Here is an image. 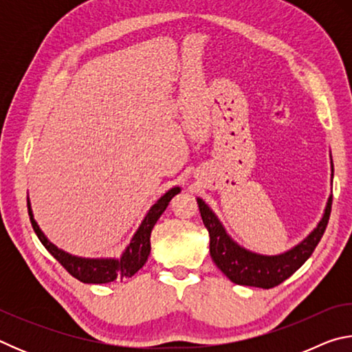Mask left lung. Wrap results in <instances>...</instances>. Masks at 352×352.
Returning a JSON list of instances; mask_svg holds the SVG:
<instances>
[{
  "instance_id": "8db88e82",
  "label": "left lung",
  "mask_w": 352,
  "mask_h": 352,
  "mask_svg": "<svg viewBox=\"0 0 352 352\" xmlns=\"http://www.w3.org/2000/svg\"><path fill=\"white\" fill-rule=\"evenodd\" d=\"M197 204L201 220H204L208 233H210V253L214 264L234 284L272 289L294 275L311 258L315 247L323 237L327 220H329L332 195L327 199L323 217L320 219L318 225L307 234V237L287 252L272 256L250 252V250L239 245L226 233L222 222L212 212L211 208L200 197L197 199Z\"/></svg>"
}]
</instances>
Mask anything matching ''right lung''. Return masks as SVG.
Wrapping results in <instances>:
<instances>
[{
	"label": "right lung",
	"mask_w": 352,
	"mask_h": 352,
	"mask_svg": "<svg viewBox=\"0 0 352 352\" xmlns=\"http://www.w3.org/2000/svg\"><path fill=\"white\" fill-rule=\"evenodd\" d=\"M180 186H175L169 189L168 192L162 195L155 205H152L151 210L147 211L144 220H142L140 228L136 230L132 241L124 250L121 258H80V256L69 254L65 250L54 245L43 231L40 230L38 223L35 222L34 214L31 210V201L28 199V211L29 217H31L32 228L35 234L38 236L40 242L43 243L45 248L50 252L54 258L60 262V264L67 269L69 275H73L76 279L85 283V284H107L115 281V279H124L133 276L136 272L142 269L146 261L151 254V233L152 228L157 223L160 216L168 208L169 201L174 195L180 192Z\"/></svg>",
	"instance_id": "obj_1"
}]
</instances>
